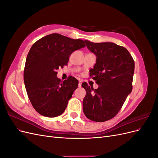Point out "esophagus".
I'll return each instance as SVG.
<instances>
[{"mask_svg": "<svg viewBox=\"0 0 158 158\" xmlns=\"http://www.w3.org/2000/svg\"><path fill=\"white\" fill-rule=\"evenodd\" d=\"M82 82L81 80L78 81V87H81V85H82Z\"/></svg>", "mask_w": 158, "mask_h": 158, "instance_id": "1", "label": "esophagus"}]
</instances>
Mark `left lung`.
I'll list each match as a JSON object with an SVG mask.
<instances>
[{"mask_svg":"<svg viewBox=\"0 0 158 158\" xmlns=\"http://www.w3.org/2000/svg\"><path fill=\"white\" fill-rule=\"evenodd\" d=\"M84 41L97 57L89 72L99 87L94 89L85 82L82 84L86 92L83 111L90 120L104 122L116 115L131 93L135 61L126 48L114 43Z\"/></svg>","mask_w":158,"mask_h":158,"instance_id":"obj_1","label":"left lung"}]
</instances>
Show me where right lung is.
<instances>
[{"instance_id": "1", "label": "right lung", "mask_w": 158, "mask_h": 158, "mask_svg": "<svg viewBox=\"0 0 158 158\" xmlns=\"http://www.w3.org/2000/svg\"><path fill=\"white\" fill-rule=\"evenodd\" d=\"M84 41L52 33L37 41L28 52L23 71L26 92L35 111L55 117L63 113L78 81L73 76L61 82L56 70L66 65L70 55L85 47Z\"/></svg>"}]
</instances>
